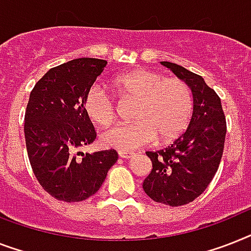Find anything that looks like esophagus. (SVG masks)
Returning a JSON list of instances; mask_svg holds the SVG:
<instances>
[{
	"label": "esophagus",
	"mask_w": 251,
	"mask_h": 251,
	"mask_svg": "<svg viewBox=\"0 0 251 251\" xmlns=\"http://www.w3.org/2000/svg\"><path fill=\"white\" fill-rule=\"evenodd\" d=\"M119 156L121 158H125V160H129V158H131L132 156H134V153L132 152H127V151H120L119 152Z\"/></svg>",
	"instance_id": "34e87169"
}]
</instances>
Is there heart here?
Listing matches in <instances>:
<instances>
[{"instance_id":"b5f03b06","label":"heart","mask_w":251,"mask_h":251,"mask_svg":"<svg viewBox=\"0 0 251 251\" xmlns=\"http://www.w3.org/2000/svg\"><path fill=\"white\" fill-rule=\"evenodd\" d=\"M112 87L124 98L135 99L132 119L135 122L113 126L100 135L105 148L132 151L160 142H172L188 125L192 115V94L180 78H166L148 69H135L112 79ZM83 108L89 119L99 126H108L115 117V105L99 87L85 95Z\"/></svg>"}]
</instances>
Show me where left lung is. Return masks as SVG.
Returning <instances> with one entry per match:
<instances>
[{
  "label": "left lung",
  "instance_id": "left-lung-1",
  "mask_svg": "<svg viewBox=\"0 0 251 251\" xmlns=\"http://www.w3.org/2000/svg\"><path fill=\"white\" fill-rule=\"evenodd\" d=\"M183 79L193 95L188 127L164 150L147 152L152 172L144 179L147 196L169 206L192 202L213 180L225 148L226 117L221 98L196 73L175 63L161 62Z\"/></svg>",
  "mask_w": 251,
  "mask_h": 251
}]
</instances>
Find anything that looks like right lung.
I'll list each match as a JSON object with an SVG mask.
<instances>
[{"mask_svg": "<svg viewBox=\"0 0 251 251\" xmlns=\"http://www.w3.org/2000/svg\"><path fill=\"white\" fill-rule=\"evenodd\" d=\"M105 66L103 59H73L48 71L30 91L24 117L30 166L42 188L64 202L95 195L119 158L115 150L76 156L97 138L83 100Z\"/></svg>", "mask_w": 251, "mask_h": 251, "instance_id": "1", "label": "right lung"}]
</instances>
